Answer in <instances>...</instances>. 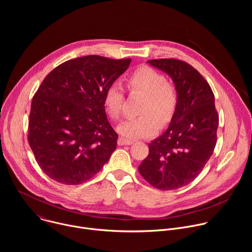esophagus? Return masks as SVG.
Here are the masks:
<instances>
[{
  "instance_id": "esophagus-1",
  "label": "esophagus",
  "mask_w": 252,
  "mask_h": 252,
  "mask_svg": "<svg viewBox=\"0 0 252 252\" xmlns=\"http://www.w3.org/2000/svg\"><path fill=\"white\" fill-rule=\"evenodd\" d=\"M133 141L132 140H128V139H126L124 137H120L118 139V145L119 146H129V145H132Z\"/></svg>"
}]
</instances>
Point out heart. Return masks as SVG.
<instances>
[{"label": "heart", "mask_w": 252, "mask_h": 252, "mask_svg": "<svg viewBox=\"0 0 252 252\" xmlns=\"http://www.w3.org/2000/svg\"><path fill=\"white\" fill-rule=\"evenodd\" d=\"M129 92L145 94L139 109L140 116L123 122L119 132L127 138H146L155 135L161 125H167L173 118L178 103L176 88L165 80L158 69L140 65L126 78ZM104 110L112 120H120L125 101L123 87L115 82L106 88L103 94ZM160 120L158 121V120Z\"/></svg>", "instance_id": "b5f03b06"}]
</instances>
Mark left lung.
<instances>
[{"label":"left lung","mask_w":252,"mask_h":252,"mask_svg":"<svg viewBox=\"0 0 252 252\" xmlns=\"http://www.w3.org/2000/svg\"><path fill=\"white\" fill-rule=\"evenodd\" d=\"M148 63L170 76L178 103L167 129L149 143V156L138 171L154 188L173 190L190 184L210 158L219 115L210 86L192 65L175 59Z\"/></svg>","instance_id":"1"}]
</instances>
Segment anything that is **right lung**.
<instances>
[{"mask_svg": "<svg viewBox=\"0 0 252 252\" xmlns=\"http://www.w3.org/2000/svg\"><path fill=\"white\" fill-rule=\"evenodd\" d=\"M130 62L90 55L61 63L44 79L32 100L28 141L50 178L81 185L110 159L119 135L103 94Z\"/></svg>", "mask_w": 252, "mask_h": 252, "instance_id": "right-lung-1", "label": "right lung"}]
</instances>
